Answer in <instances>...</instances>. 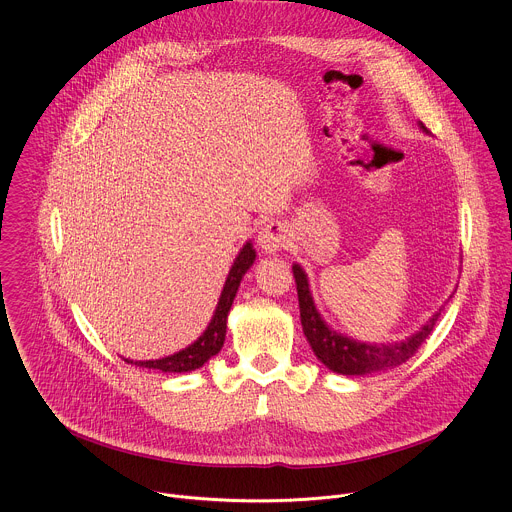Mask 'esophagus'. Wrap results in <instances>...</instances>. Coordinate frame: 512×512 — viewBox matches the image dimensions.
Listing matches in <instances>:
<instances>
[{
	"label": "esophagus",
	"mask_w": 512,
	"mask_h": 512,
	"mask_svg": "<svg viewBox=\"0 0 512 512\" xmlns=\"http://www.w3.org/2000/svg\"><path fill=\"white\" fill-rule=\"evenodd\" d=\"M288 244V230L280 222H268L258 232V246L264 254H276Z\"/></svg>",
	"instance_id": "obj_1"
}]
</instances>
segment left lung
Listing matches in <instances>:
<instances>
[{"mask_svg":"<svg viewBox=\"0 0 512 512\" xmlns=\"http://www.w3.org/2000/svg\"><path fill=\"white\" fill-rule=\"evenodd\" d=\"M424 130V126L420 124ZM294 278H296V290H298V304H300V320H302V330L312 346L314 354L318 360L332 372L336 374H346V376H360V374H370L376 370H386L390 366H398L406 362L418 348L420 344L428 338L432 332L440 312H434L432 318L410 338L394 342V344H368V342H358L352 340L336 330H332L320 316V312L314 306L312 292L308 286V276L302 270L300 264L292 266Z\"/></svg>","mask_w":512,"mask_h":512,"instance_id":"1","label":"left lung"}]
</instances>
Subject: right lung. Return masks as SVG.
Here are the masks:
<instances>
[{
  "label": "right lung",
  "instance_id": "obj_1",
  "mask_svg": "<svg viewBox=\"0 0 512 512\" xmlns=\"http://www.w3.org/2000/svg\"><path fill=\"white\" fill-rule=\"evenodd\" d=\"M254 260H256V250H254L252 242H246L228 272V278H226L224 290L220 294L218 306L214 310V316H212L208 328L204 330V334L196 342H192L190 346H186L184 350H180L176 354H170V356H164L158 360H130V358H124V360L128 364H136L140 368H154V370H162V372H190V370L204 366L224 346L228 312L236 298L238 286H240L244 274L248 272V268L254 264Z\"/></svg>",
  "mask_w": 512,
  "mask_h": 512
}]
</instances>
